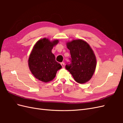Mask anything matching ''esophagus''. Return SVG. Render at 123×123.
<instances>
[{
	"mask_svg": "<svg viewBox=\"0 0 123 123\" xmlns=\"http://www.w3.org/2000/svg\"><path fill=\"white\" fill-rule=\"evenodd\" d=\"M61 65H62V68H64V67H65V63L64 62H61Z\"/></svg>",
	"mask_w": 123,
	"mask_h": 123,
	"instance_id": "obj_1",
	"label": "esophagus"
}]
</instances>
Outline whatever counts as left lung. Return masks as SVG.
<instances>
[{
    "label": "left lung",
    "instance_id": "left-lung-1",
    "mask_svg": "<svg viewBox=\"0 0 123 123\" xmlns=\"http://www.w3.org/2000/svg\"><path fill=\"white\" fill-rule=\"evenodd\" d=\"M66 45L71 56V64L66 65V69L78 83H87L96 69V59L93 51L86 42L80 39L68 42Z\"/></svg>",
    "mask_w": 123,
    "mask_h": 123
}]
</instances>
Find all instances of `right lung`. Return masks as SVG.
Returning <instances> with one entry per match:
<instances>
[{
	"instance_id": "add662e5",
	"label": "right lung",
	"mask_w": 123,
	"mask_h": 123,
	"mask_svg": "<svg viewBox=\"0 0 123 123\" xmlns=\"http://www.w3.org/2000/svg\"><path fill=\"white\" fill-rule=\"evenodd\" d=\"M58 42V39L50 41L47 38L40 39L34 44L29 55V69L36 79L43 82L52 80L57 71L62 67L52 53L53 47Z\"/></svg>"
}]
</instances>
